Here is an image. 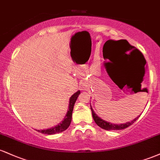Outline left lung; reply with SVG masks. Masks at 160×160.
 Instances as JSON below:
<instances>
[{"instance_id":"8db88e82","label":"left lung","mask_w":160,"mask_h":160,"mask_svg":"<svg viewBox=\"0 0 160 160\" xmlns=\"http://www.w3.org/2000/svg\"><path fill=\"white\" fill-rule=\"evenodd\" d=\"M129 47H130V46H129ZM131 49H132V48H131ZM127 50H128V49L127 48L125 49V51H126V52ZM132 52H135V54L137 55L138 57H139V58H141V59L143 60V62H144V65H145V64H146V60H145L144 56H143L142 53H141L140 51L138 50V49L135 48V49H134V50H132ZM131 53H132V52H131ZM126 55H127V54H126ZM128 56H129V55H128ZM143 90H144V89H143ZM90 107H91V106H90ZM91 111H92V117H93V119H94L95 123L98 125L99 127H101L102 128H104V129H105V130H108V131H109V130H121V129H124V128H127L129 126H131L132 124H133L134 122H135V121H136L138 119V117H140V115H141L140 114V115L138 116V117H137L136 118H135V119H134V120H132V121H130V122H126V123L113 124V123H111V122H108V121H105V120H102V119H101L100 117H99L95 113L94 110H93L92 108V107H91Z\"/></svg>"}]
</instances>
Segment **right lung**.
<instances>
[{"instance_id":"1","label":"right lung","mask_w":160,"mask_h":160,"mask_svg":"<svg viewBox=\"0 0 160 160\" xmlns=\"http://www.w3.org/2000/svg\"><path fill=\"white\" fill-rule=\"evenodd\" d=\"M80 94V91L78 90L77 92H75L72 96L69 99V106H68V111L67 113H66L65 119L59 122L56 126H53L49 128H46V129L42 130H38L40 133L47 134V135H54V134H58L60 132H62L65 130L67 129L69 127L70 124L71 122V119H72V112L73 109H74V106L75 102H76L77 99H78L79 95Z\"/></svg>"}]
</instances>
